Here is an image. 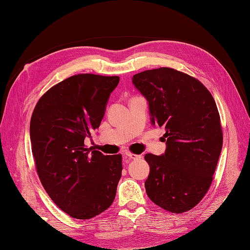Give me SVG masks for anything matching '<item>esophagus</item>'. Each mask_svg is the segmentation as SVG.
I'll use <instances>...</instances> for the list:
<instances>
[{
	"mask_svg": "<svg viewBox=\"0 0 250 250\" xmlns=\"http://www.w3.org/2000/svg\"><path fill=\"white\" fill-rule=\"evenodd\" d=\"M125 156L128 157L129 159H132V160H135V159H141L140 155H135V153H132L130 151H126L125 152Z\"/></svg>",
	"mask_w": 250,
	"mask_h": 250,
	"instance_id": "obj_1",
	"label": "esophagus"
}]
</instances>
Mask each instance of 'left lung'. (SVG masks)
<instances>
[{"mask_svg": "<svg viewBox=\"0 0 250 250\" xmlns=\"http://www.w3.org/2000/svg\"><path fill=\"white\" fill-rule=\"evenodd\" d=\"M132 83L148 101L151 125L166 130V152L145 155L147 195L163 209L185 213L208 191L221 152L215 100L198 79L169 67L135 74Z\"/></svg>", "mask_w": 250, "mask_h": 250, "instance_id": "8db88e82", "label": "left lung"}]
</instances>
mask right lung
Returning <instances> with one entry per match:
<instances>
[{
    "label": "right lung",
    "instance_id": "add662e5",
    "mask_svg": "<svg viewBox=\"0 0 250 250\" xmlns=\"http://www.w3.org/2000/svg\"><path fill=\"white\" fill-rule=\"evenodd\" d=\"M118 83V76H71L44 93L32 114L30 139L41 183L55 204L73 218H93L116 196L121 155L90 151L83 142L100 126Z\"/></svg>",
    "mask_w": 250,
    "mask_h": 250
}]
</instances>
